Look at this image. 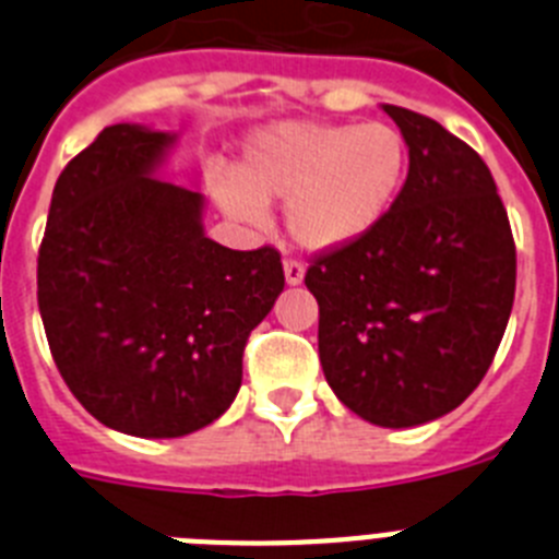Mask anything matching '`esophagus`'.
<instances>
[{"label": "esophagus", "instance_id": "1", "mask_svg": "<svg viewBox=\"0 0 559 559\" xmlns=\"http://www.w3.org/2000/svg\"><path fill=\"white\" fill-rule=\"evenodd\" d=\"M285 283L288 285H299L305 280V263L302 260H296V257H285Z\"/></svg>", "mask_w": 559, "mask_h": 559}]
</instances>
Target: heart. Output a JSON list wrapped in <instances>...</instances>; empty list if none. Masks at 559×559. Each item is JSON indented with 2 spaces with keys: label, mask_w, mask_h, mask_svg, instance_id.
<instances>
[{
  "label": "heart",
  "mask_w": 559,
  "mask_h": 559,
  "mask_svg": "<svg viewBox=\"0 0 559 559\" xmlns=\"http://www.w3.org/2000/svg\"><path fill=\"white\" fill-rule=\"evenodd\" d=\"M412 145L389 122H285L257 133L235 176H212L229 218L263 226L269 201L288 199V229L308 249H341L392 212Z\"/></svg>",
  "instance_id": "b5f03b06"
}]
</instances>
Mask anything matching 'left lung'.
<instances>
[{
	"mask_svg": "<svg viewBox=\"0 0 559 559\" xmlns=\"http://www.w3.org/2000/svg\"><path fill=\"white\" fill-rule=\"evenodd\" d=\"M412 145L392 212L310 260L335 397L383 428L453 412L490 369L515 299V240L490 167L426 114L383 106Z\"/></svg>",
	"mask_w": 559,
	"mask_h": 559,
	"instance_id": "1",
	"label": "left lung"
}]
</instances>
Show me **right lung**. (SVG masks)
<instances>
[{"instance_id":"right-lung-1","label":"right lung","mask_w":559,"mask_h":559,"mask_svg":"<svg viewBox=\"0 0 559 559\" xmlns=\"http://www.w3.org/2000/svg\"><path fill=\"white\" fill-rule=\"evenodd\" d=\"M170 140L103 128L58 176L38 249V310L69 392L103 426L147 439L231 406L246 341L285 288L274 246L215 243L199 192L153 179Z\"/></svg>"}]
</instances>
